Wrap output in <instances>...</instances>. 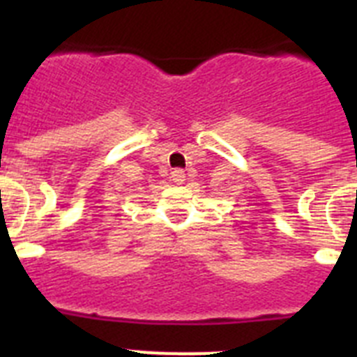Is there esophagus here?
<instances>
[{
  "label": "esophagus",
  "instance_id": "1",
  "mask_svg": "<svg viewBox=\"0 0 357 357\" xmlns=\"http://www.w3.org/2000/svg\"><path fill=\"white\" fill-rule=\"evenodd\" d=\"M172 181L175 184H184L185 182V173L182 169H173L172 172Z\"/></svg>",
  "mask_w": 357,
  "mask_h": 357
}]
</instances>
